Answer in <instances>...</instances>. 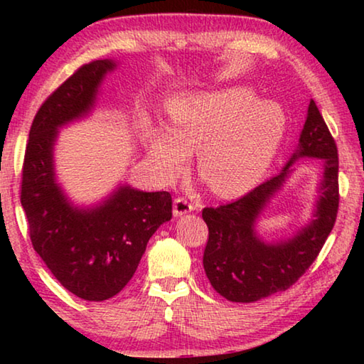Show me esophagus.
Here are the masks:
<instances>
[{
    "mask_svg": "<svg viewBox=\"0 0 364 364\" xmlns=\"http://www.w3.org/2000/svg\"><path fill=\"white\" fill-rule=\"evenodd\" d=\"M194 210V205L186 199V197H176L173 202V215L175 217H181Z\"/></svg>",
    "mask_w": 364,
    "mask_h": 364,
    "instance_id": "obj_1",
    "label": "esophagus"
}]
</instances>
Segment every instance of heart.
<instances>
[{
  "label": "heart",
  "mask_w": 364,
  "mask_h": 364,
  "mask_svg": "<svg viewBox=\"0 0 364 364\" xmlns=\"http://www.w3.org/2000/svg\"><path fill=\"white\" fill-rule=\"evenodd\" d=\"M167 127L144 125L147 152L165 175L180 173L188 152L215 194L247 193L267 173L286 134L279 104L257 100L245 86L217 93L173 95L164 104Z\"/></svg>",
  "instance_id": "b5f03b06"
}]
</instances>
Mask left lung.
<instances>
[{
    "mask_svg": "<svg viewBox=\"0 0 364 364\" xmlns=\"http://www.w3.org/2000/svg\"><path fill=\"white\" fill-rule=\"evenodd\" d=\"M299 156L323 158L325 164L316 218L289 242L264 245L255 234V221ZM337 210V146L316 102L310 101L299 149L284 170L231 204L202 210V218L208 226L204 269L212 287L226 300L241 304L286 291L316 260L334 228Z\"/></svg>",
    "mask_w": 364,
    "mask_h": 364,
    "instance_id": "8db88e82",
    "label": "left lung"
}]
</instances>
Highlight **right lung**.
Masks as SVG:
<instances>
[{"label": "right lung", "mask_w": 364, "mask_h": 364, "mask_svg": "<svg viewBox=\"0 0 364 364\" xmlns=\"http://www.w3.org/2000/svg\"><path fill=\"white\" fill-rule=\"evenodd\" d=\"M114 67L107 59L91 60L46 97L30 128L22 165L21 204L33 249L67 291L90 301L114 297L130 282L151 236L171 218L167 191L120 186L100 207L78 210L54 181L58 128L90 112L101 80Z\"/></svg>", "instance_id": "1"}]
</instances>
